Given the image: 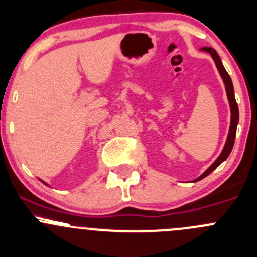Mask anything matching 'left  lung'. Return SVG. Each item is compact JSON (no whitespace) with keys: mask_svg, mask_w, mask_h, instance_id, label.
Masks as SVG:
<instances>
[{"mask_svg":"<svg viewBox=\"0 0 257 257\" xmlns=\"http://www.w3.org/2000/svg\"><path fill=\"white\" fill-rule=\"evenodd\" d=\"M202 51H206V52H209L210 55L212 56L216 66H217L218 72H220L221 77H222V80H223V83H225L226 92H227V98H228V102H230V107H231V125H230V132H228L227 140H226L225 147H223L221 155L217 157V160H216L214 164H212L211 166H210L209 169H207L206 171L201 175V176L197 177L196 180H194V182L199 181V180L204 179V177H206L207 175L211 174V172L214 171L216 167L221 164V162L225 161V160L227 159L228 155H230V152H231V150H232V147H233V142H235V136H236V127H237V123H238V107H237V103H236V100H235V93H233L232 81H231L228 73L226 72L222 62H221L220 57H218L217 52H216L214 48L202 47Z\"/></svg>","mask_w":257,"mask_h":257,"instance_id":"8db88e82","label":"left lung"}]
</instances>
